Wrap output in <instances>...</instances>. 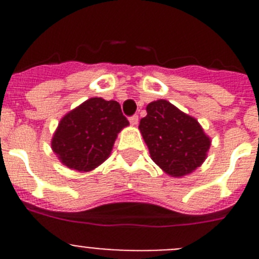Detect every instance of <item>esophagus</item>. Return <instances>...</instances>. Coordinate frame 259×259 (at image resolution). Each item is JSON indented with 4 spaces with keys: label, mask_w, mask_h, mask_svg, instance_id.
<instances>
[{
    "label": "esophagus",
    "mask_w": 259,
    "mask_h": 259,
    "mask_svg": "<svg viewBox=\"0 0 259 259\" xmlns=\"http://www.w3.org/2000/svg\"><path fill=\"white\" fill-rule=\"evenodd\" d=\"M130 123H131L132 125H137V123H139V116L132 115L131 118H130Z\"/></svg>",
    "instance_id": "34e87169"
}]
</instances>
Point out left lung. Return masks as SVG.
<instances>
[{"instance_id": "obj_1", "label": "left lung", "mask_w": 259, "mask_h": 259, "mask_svg": "<svg viewBox=\"0 0 259 259\" xmlns=\"http://www.w3.org/2000/svg\"><path fill=\"white\" fill-rule=\"evenodd\" d=\"M140 132L150 157L174 178L191 174L206 159L211 140L200 123L166 100L150 102Z\"/></svg>"}]
</instances>
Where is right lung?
Returning <instances> with one entry per match:
<instances>
[{"mask_svg":"<svg viewBox=\"0 0 259 259\" xmlns=\"http://www.w3.org/2000/svg\"><path fill=\"white\" fill-rule=\"evenodd\" d=\"M128 124L118 102L89 98L61 119L52 149L68 168L88 172L106 161L116 136Z\"/></svg>","mask_w":259,"mask_h":259,"instance_id":"1","label":"right lung"}]
</instances>
